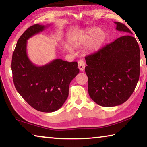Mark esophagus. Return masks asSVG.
<instances>
[{
    "label": "esophagus",
    "instance_id": "obj_1",
    "mask_svg": "<svg viewBox=\"0 0 147 147\" xmlns=\"http://www.w3.org/2000/svg\"><path fill=\"white\" fill-rule=\"evenodd\" d=\"M78 69L81 71H83L84 70V69H85V67H86L85 62H84L82 60V59H80V60L78 61Z\"/></svg>",
    "mask_w": 147,
    "mask_h": 147
}]
</instances>
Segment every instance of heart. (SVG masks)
Masks as SVG:
<instances>
[{
	"label": "heart",
	"instance_id": "1",
	"mask_svg": "<svg viewBox=\"0 0 147 147\" xmlns=\"http://www.w3.org/2000/svg\"><path fill=\"white\" fill-rule=\"evenodd\" d=\"M106 33L100 28H89L74 35L71 39V44L75 47L87 46L89 53L98 51L106 41ZM70 51L72 49L69 48Z\"/></svg>",
	"mask_w": 147,
	"mask_h": 147
}]
</instances>
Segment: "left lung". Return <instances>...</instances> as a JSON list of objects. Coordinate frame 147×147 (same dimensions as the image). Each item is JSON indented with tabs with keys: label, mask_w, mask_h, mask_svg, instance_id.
Masks as SVG:
<instances>
[{
	"label": "left lung",
	"mask_w": 147,
	"mask_h": 147,
	"mask_svg": "<svg viewBox=\"0 0 147 147\" xmlns=\"http://www.w3.org/2000/svg\"><path fill=\"white\" fill-rule=\"evenodd\" d=\"M115 23L117 30L126 35L85 58L89 96L94 102L105 107L125 102L133 93L140 74L138 42L127 26Z\"/></svg>",
	"instance_id": "left-lung-1"
}]
</instances>
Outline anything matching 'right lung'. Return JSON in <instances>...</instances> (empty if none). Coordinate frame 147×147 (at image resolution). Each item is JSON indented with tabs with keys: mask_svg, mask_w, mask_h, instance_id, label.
I'll list each match as a JSON object with an SVG mask.
<instances>
[{
	"mask_svg": "<svg viewBox=\"0 0 147 147\" xmlns=\"http://www.w3.org/2000/svg\"><path fill=\"white\" fill-rule=\"evenodd\" d=\"M49 25L34 24L22 34L12 56L11 71L17 91L36 110L50 113L63 106L69 95V84L79 73L78 63L54 59L43 66L30 60L27 40Z\"/></svg>",
	"mask_w": 147,
	"mask_h": 147,
	"instance_id": "add662e5",
	"label": "right lung"
}]
</instances>
